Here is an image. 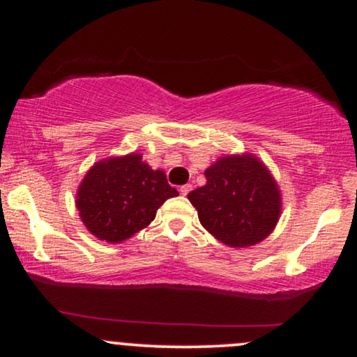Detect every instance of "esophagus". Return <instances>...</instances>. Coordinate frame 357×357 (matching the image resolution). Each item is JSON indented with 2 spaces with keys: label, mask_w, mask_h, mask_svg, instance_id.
<instances>
[{
  "label": "esophagus",
  "mask_w": 357,
  "mask_h": 357,
  "mask_svg": "<svg viewBox=\"0 0 357 357\" xmlns=\"http://www.w3.org/2000/svg\"><path fill=\"white\" fill-rule=\"evenodd\" d=\"M192 185H190V183H187V185H182V187H180V193H182V195H188L190 192H192Z\"/></svg>",
  "instance_id": "esophagus-1"
}]
</instances>
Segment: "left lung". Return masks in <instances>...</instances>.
I'll return each mask as SVG.
<instances>
[{
    "mask_svg": "<svg viewBox=\"0 0 357 357\" xmlns=\"http://www.w3.org/2000/svg\"><path fill=\"white\" fill-rule=\"evenodd\" d=\"M206 185L188 193L199 222L229 247L255 245L281 213L276 182L253 155H226L206 172Z\"/></svg>",
    "mask_w": 357,
    "mask_h": 357,
    "instance_id": "left-lung-1",
    "label": "left lung"
}]
</instances>
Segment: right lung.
I'll return each instance as SVG.
<instances>
[{
	"instance_id": "add662e5",
	"label": "right lung",
	"mask_w": 357,
	"mask_h": 357,
	"mask_svg": "<svg viewBox=\"0 0 357 357\" xmlns=\"http://www.w3.org/2000/svg\"><path fill=\"white\" fill-rule=\"evenodd\" d=\"M177 195L162 170L151 169L139 154H128L97 162L87 172L76 208L91 234L119 243L148 226L165 199Z\"/></svg>"
}]
</instances>
